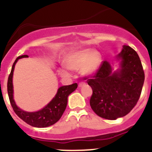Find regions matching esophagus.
<instances>
[{"mask_svg": "<svg viewBox=\"0 0 152 152\" xmlns=\"http://www.w3.org/2000/svg\"><path fill=\"white\" fill-rule=\"evenodd\" d=\"M85 84H86V83H85L84 82H80V83H79L78 86H79V87H82V86H84Z\"/></svg>", "mask_w": 152, "mask_h": 152, "instance_id": "obj_1", "label": "esophagus"}]
</instances>
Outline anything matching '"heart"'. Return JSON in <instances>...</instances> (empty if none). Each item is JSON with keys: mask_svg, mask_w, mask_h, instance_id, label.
Listing matches in <instances>:
<instances>
[{"mask_svg": "<svg viewBox=\"0 0 152 152\" xmlns=\"http://www.w3.org/2000/svg\"><path fill=\"white\" fill-rule=\"evenodd\" d=\"M102 56L100 53L92 49L86 48L76 50L69 53L64 61V66L69 70L76 71L80 69L82 75L89 76L99 70L102 64ZM61 77H67L69 74L66 71H59Z\"/></svg>", "mask_w": 152, "mask_h": 152, "instance_id": "1", "label": "heart"}]
</instances>
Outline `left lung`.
Segmentation results:
<instances>
[{
	"label": "left lung",
	"mask_w": 152,
	"mask_h": 152,
	"mask_svg": "<svg viewBox=\"0 0 152 152\" xmlns=\"http://www.w3.org/2000/svg\"><path fill=\"white\" fill-rule=\"evenodd\" d=\"M119 69L113 72L109 62L104 61L87 83L92 89L90 106L102 118L115 120L131 112L140 99L145 74L137 52L124 45L116 56Z\"/></svg>",
	"instance_id": "obj_1"
}]
</instances>
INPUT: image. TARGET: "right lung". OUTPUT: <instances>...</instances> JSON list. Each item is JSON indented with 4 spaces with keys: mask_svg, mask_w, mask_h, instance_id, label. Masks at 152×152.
Masks as SVG:
<instances>
[{
    "mask_svg": "<svg viewBox=\"0 0 152 152\" xmlns=\"http://www.w3.org/2000/svg\"><path fill=\"white\" fill-rule=\"evenodd\" d=\"M24 57H28V56L22 55L17 57L12 65L10 75H9L8 82H7V92H8L10 104L16 115L28 125L36 128H46L50 126L60 120L67 106L68 97L72 92L77 89V84L75 83L69 86H60L57 90L56 95L53 97V99L40 110L37 112H26L20 109L16 105L13 99L12 76H13V71L15 63L19 59Z\"/></svg>",
    "mask_w": 152,
    "mask_h": 152,
    "instance_id": "right-lung-1",
    "label": "right lung"
}]
</instances>
